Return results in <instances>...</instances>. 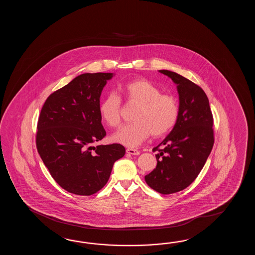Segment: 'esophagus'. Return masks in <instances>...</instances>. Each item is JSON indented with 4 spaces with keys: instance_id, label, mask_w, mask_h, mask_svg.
I'll return each mask as SVG.
<instances>
[{
    "instance_id": "obj_1",
    "label": "esophagus",
    "mask_w": 255,
    "mask_h": 255,
    "mask_svg": "<svg viewBox=\"0 0 255 255\" xmlns=\"http://www.w3.org/2000/svg\"><path fill=\"white\" fill-rule=\"evenodd\" d=\"M127 153L130 155H139V151L135 148H127Z\"/></svg>"
}]
</instances>
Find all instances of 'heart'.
Instances as JSON below:
<instances>
[{"mask_svg":"<svg viewBox=\"0 0 255 255\" xmlns=\"http://www.w3.org/2000/svg\"><path fill=\"white\" fill-rule=\"evenodd\" d=\"M123 97L129 104L138 105L134 122L123 126L112 135V140L127 146H137L149 135L160 136L172 129L179 120V104L172 95L162 94L152 82L140 78L126 83L120 87ZM121 98L109 93L99 105L102 120L110 128L121 122Z\"/></svg>","mask_w":255,"mask_h":255,"instance_id":"1","label":"heart"}]
</instances>
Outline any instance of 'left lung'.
Instances as JSON below:
<instances>
[{
  "instance_id": "1",
  "label": "left lung",
  "mask_w": 255,
  "mask_h": 255,
  "mask_svg": "<svg viewBox=\"0 0 255 255\" xmlns=\"http://www.w3.org/2000/svg\"><path fill=\"white\" fill-rule=\"evenodd\" d=\"M159 72L177 85L179 120L173 129L153 151L157 166L145 176L146 184L161 194H172L190 186L205 165L214 144L213 117L201 87L168 70Z\"/></svg>"
}]
</instances>
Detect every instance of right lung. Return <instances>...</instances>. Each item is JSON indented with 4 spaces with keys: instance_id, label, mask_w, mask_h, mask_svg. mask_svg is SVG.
<instances>
[{
    "instance_id": "add662e5",
    "label": "right lung",
    "mask_w": 255,
    "mask_h": 255,
    "mask_svg": "<svg viewBox=\"0 0 255 255\" xmlns=\"http://www.w3.org/2000/svg\"><path fill=\"white\" fill-rule=\"evenodd\" d=\"M113 73L83 74L51 94L39 116L36 147L53 179L76 195L89 196L109 180L114 163L125 155L120 144L93 143L106 135L100 96Z\"/></svg>"
}]
</instances>
